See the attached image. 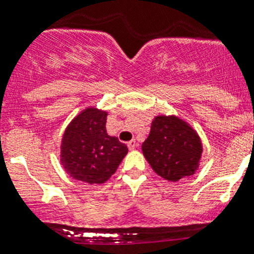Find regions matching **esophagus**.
Returning a JSON list of instances; mask_svg holds the SVG:
<instances>
[{"instance_id":"obj_1","label":"esophagus","mask_w":254,"mask_h":254,"mask_svg":"<svg viewBox=\"0 0 254 254\" xmlns=\"http://www.w3.org/2000/svg\"><path fill=\"white\" fill-rule=\"evenodd\" d=\"M127 148H129V150H134V149L136 148V141L130 140L129 143H127Z\"/></svg>"}]
</instances>
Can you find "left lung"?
I'll return each mask as SVG.
<instances>
[{"mask_svg":"<svg viewBox=\"0 0 254 254\" xmlns=\"http://www.w3.org/2000/svg\"><path fill=\"white\" fill-rule=\"evenodd\" d=\"M145 159L156 174L178 182L198 170L203 144L196 130L177 115H156L141 144Z\"/></svg>","mask_w":254,"mask_h":254,"instance_id":"left-lung-1","label":"left lung"}]
</instances>
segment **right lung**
I'll use <instances>...</instances> for the list:
<instances>
[{
	"mask_svg": "<svg viewBox=\"0 0 254 254\" xmlns=\"http://www.w3.org/2000/svg\"><path fill=\"white\" fill-rule=\"evenodd\" d=\"M108 111L89 106L66 127L60 144V162L76 181L103 184L116 172L127 146L106 132Z\"/></svg>",
	"mask_w": 254,
	"mask_h": 254,
	"instance_id": "add662e5",
	"label": "right lung"
}]
</instances>
